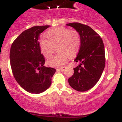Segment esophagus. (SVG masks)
Instances as JSON below:
<instances>
[{"mask_svg":"<svg viewBox=\"0 0 122 122\" xmlns=\"http://www.w3.org/2000/svg\"><path fill=\"white\" fill-rule=\"evenodd\" d=\"M66 68V67H60V68H57V70L58 71H63Z\"/></svg>","mask_w":122,"mask_h":122,"instance_id":"1","label":"esophagus"}]
</instances>
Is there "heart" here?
Wrapping results in <instances>:
<instances>
[{
    "label": "heart",
    "instance_id": "obj_1",
    "mask_svg": "<svg viewBox=\"0 0 122 122\" xmlns=\"http://www.w3.org/2000/svg\"><path fill=\"white\" fill-rule=\"evenodd\" d=\"M46 38L41 37L39 45L42 55L49 58L52 55L54 46L59 52L56 55L48 60L47 63L51 67H61L69 58L75 56L80 49L81 38L75 30H69L64 27L51 28L46 32Z\"/></svg>",
    "mask_w": 122,
    "mask_h": 122
}]
</instances>
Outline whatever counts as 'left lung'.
<instances>
[{
  "label": "left lung",
  "instance_id": "1",
  "mask_svg": "<svg viewBox=\"0 0 122 122\" xmlns=\"http://www.w3.org/2000/svg\"><path fill=\"white\" fill-rule=\"evenodd\" d=\"M79 32L81 45L74 61L79 65L74 69V74L68 79L70 86L80 92L88 91L98 81L106 63L103 41L89 26L79 22L66 24Z\"/></svg>",
  "mask_w": 122,
  "mask_h": 122
}]
</instances>
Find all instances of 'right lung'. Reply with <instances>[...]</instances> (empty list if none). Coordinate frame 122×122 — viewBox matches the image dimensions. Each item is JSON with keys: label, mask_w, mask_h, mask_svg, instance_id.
<instances>
[{"label": "right lung", "mask_w": 122, "mask_h": 122, "mask_svg": "<svg viewBox=\"0 0 122 122\" xmlns=\"http://www.w3.org/2000/svg\"><path fill=\"white\" fill-rule=\"evenodd\" d=\"M49 25L35 26L24 31L10 50V63L18 83L28 92L40 94L50 87L56 70L44 66L45 60L39 45L40 35Z\"/></svg>", "instance_id": "add662e5"}]
</instances>
